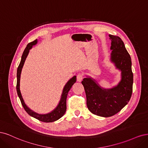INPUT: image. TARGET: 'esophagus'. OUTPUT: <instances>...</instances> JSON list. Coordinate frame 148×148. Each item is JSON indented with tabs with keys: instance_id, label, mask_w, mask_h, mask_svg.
Returning <instances> with one entry per match:
<instances>
[{
	"instance_id": "1",
	"label": "esophagus",
	"mask_w": 148,
	"mask_h": 148,
	"mask_svg": "<svg viewBox=\"0 0 148 148\" xmlns=\"http://www.w3.org/2000/svg\"><path fill=\"white\" fill-rule=\"evenodd\" d=\"M83 79V74L82 73H79L77 75V82H81Z\"/></svg>"
}]
</instances>
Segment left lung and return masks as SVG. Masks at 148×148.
Masks as SVG:
<instances>
[{
	"mask_svg": "<svg viewBox=\"0 0 148 148\" xmlns=\"http://www.w3.org/2000/svg\"><path fill=\"white\" fill-rule=\"evenodd\" d=\"M111 40L110 60L121 71V80L111 88H104L92 77L87 76L82 84L87 98V106L92 113L108 117L119 112L130 101L133 75L131 57L120 37L109 35Z\"/></svg>",
	"mask_w": 148,
	"mask_h": 148,
	"instance_id": "8db88e82",
	"label": "left lung"
}]
</instances>
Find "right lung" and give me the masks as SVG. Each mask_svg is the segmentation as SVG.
Masks as SVG:
<instances>
[{
	"mask_svg": "<svg viewBox=\"0 0 148 148\" xmlns=\"http://www.w3.org/2000/svg\"><path fill=\"white\" fill-rule=\"evenodd\" d=\"M37 43V39L35 40L31 43H29L27 44L26 49L24 50L22 56L21 60L20 61V63L19 64L18 69H17V83H16V91L18 95V97L20 98V101L21 102L22 105L25 109L26 112L29 114L31 117H34L37 119V120L40 121L44 122H52L58 120L62 116H63L66 111V98H67L68 93L70 89L72 87L73 84L76 82V76L74 75L71 79H70L68 82L66 84L64 87L63 90V92H62L60 101H59V103L57 106L53 109V111H51L50 112L45 114H38L34 111H33L30 108L27 106L26 104H25L24 99L22 97V95L20 91V77H21V71L23 67V65L25 64V60L27 58V56L29 54V50L32 49L33 45H35Z\"/></svg>",
	"mask_w": 148,
	"mask_h": 148,
	"instance_id": "obj_1",
	"label": "right lung"
}]
</instances>
